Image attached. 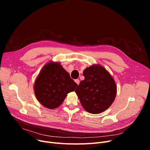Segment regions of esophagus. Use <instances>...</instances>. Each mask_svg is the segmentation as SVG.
<instances>
[{"instance_id": "1", "label": "esophagus", "mask_w": 150, "mask_h": 150, "mask_svg": "<svg viewBox=\"0 0 150 150\" xmlns=\"http://www.w3.org/2000/svg\"><path fill=\"white\" fill-rule=\"evenodd\" d=\"M75 83L78 85L80 84V80H78V79H76V80H75Z\"/></svg>"}]
</instances>
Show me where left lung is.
Returning <instances> with one entry per match:
<instances>
[{
    "label": "left lung",
    "instance_id": "1",
    "mask_svg": "<svg viewBox=\"0 0 150 150\" xmlns=\"http://www.w3.org/2000/svg\"><path fill=\"white\" fill-rule=\"evenodd\" d=\"M84 80L75 90L83 108L91 114L105 111L115 98L117 86L108 71L99 65L86 68Z\"/></svg>",
    "mask_w": 150,
    "mask_h": 150
}]
</instances>
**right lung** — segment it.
I'll list each match as a JSON object with an SVG mask.
<instances>
[{
    "mask_svg": "<svg viewBox=\"0 0 150 150\" xmlns=\"http://www.w3.org/2000/svg\"><path fill=\"white\" fill-rule=\"evenodd\" d=\"M77 86L59 63L49 62L37 77L34 91L39 103L54 109L59 106L67 93L75 91Z\"/></svg>",
    "mask_w": 150,
    "mask_h": 150,
    "instance_id": "add662e5",
    "label": "right lung"
}]
</instances>
